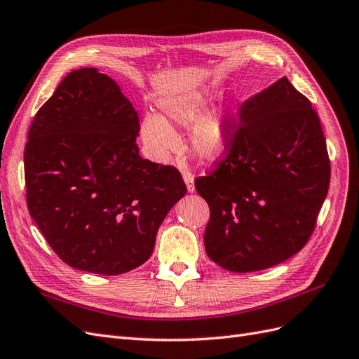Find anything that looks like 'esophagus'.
<instances>
[{"instance_id": "obj_1", "label": "esophagus", "mask_w": 359, "mask_h": 359, "mask_svg": "<svg viewBox=\"0 0 359 359\" xmlns=\"http://www.w3.org/2000/svg\"><path fill=\"white\" fill-rule=\"evenodd\" d=\"M182 175H183L184 183H187V187H188V191H189V192H194V191H195V184H194V175H192V172L183 171Z\"/></svg>"}]
</instances>
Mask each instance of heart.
Masks as SVG:
<instances>
[{
	"label": "heart",
	"mask_w": 359,
	"mask_h": 359,
	"mask_svg": "<svg viewBox=\"0 0 359 359\" xmlns=\"http://www.w3.org/2000/svg\"><path fill=\"white\" fill-rule=\"evenodd\" d=\"M209 98L201 92L163 100L159 102L161 114L147 113L142 119L140 135L150 158L165 161L177 149V135L171 123L191 126L188 135L189 152L201 161H217L229 149V133L224 111L205 113Z\"/></svg>",
	"instance_id": "heart-1"
}]
</instances>
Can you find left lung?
Wrapping results in <instances>:
<instances>
[{"mask_svg": "<svg viewBox=\"0 0 359 359\" xmlns=\"http://www.w3.org/2000/svg\"><path fill=\"white\" fill-rule=\"evenodd\" d=\"M229 149L195 179L210 207L204 246L222 269H270L302 250L330 187V158L310 101L282 77L225 119Z\"/></svg>", "mask_w": 359, "mask_h": 359, "instance_id": "obj_1", "label": "left lung"}]
</instances>
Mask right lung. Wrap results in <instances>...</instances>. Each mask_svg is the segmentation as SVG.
I'll use <instances>...</instances> for the list:
<instances>
[{"mask_svg":"<svg viewBox=\"0 0 359 359\" xmlns=\"http://www.w3.org/2000/svg\"><path fill=\"white\" fill-rule=\"evenodd\" d=\"M138 131L133 104L97 68L64 77L31 123L24 155L28 210L73 269L104 276L137 269L187 194L177 168L138 155Z\"/></svg>","mask_w":359,"mask_h":359,"instance_id":"add662e5","label":"right lung"}]
</instances>
